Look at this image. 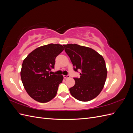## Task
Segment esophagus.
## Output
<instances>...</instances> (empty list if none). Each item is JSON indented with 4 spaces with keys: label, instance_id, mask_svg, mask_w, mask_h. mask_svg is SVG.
I'll list each match as a JSON object with an SVG mask.
<instances>
[{
    "label": "esophagus",
    "instance_id": "obj_1",
    "mask_svg": "<svg viewBox=\"0 0 133 133\" xmlns=\"http://www.w3.org/2000/svg\"><path fill=\"white\" fill-rule=\"evenodd\" d=\"M63 76H64V79H67V78H70V76L69 75H63Z\"/></svg>",
    "mask_w": 133,
    "mask_h": 133
}]
</instances>
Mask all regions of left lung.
<instances>
[{
    "instance_id": "8db88e82",
    "label": "left lung",
    "mask_w": 133,
    "mask_h": 133,
    "mask_svg": "<svg viewBox=\"0 0 133 133\" xmlns=\"http://www.w3.org/2000/svg\"><path fill=\"white\" fill-rule=\"evenodd\" d=\"M63 46L74 70L82 71L79 78H74L75 85L69 89L71 95L82 102L94 99L102 91L107 79V69L102 55L90 48L78 44Z\"/></svg>"
}]
</instances>
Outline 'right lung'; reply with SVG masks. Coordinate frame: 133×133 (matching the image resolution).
Segmentation results:
<instances>
[{
  "mask_svg": "<svg viewBox=\"0 0 133 133\" xmlns=\"http://www.w3.org/2000/svg\"><path fill=\"white\" fill-rule=\"evenodd\" d=\"M64 49L63 45L49 44L37 48L23 60L21 79L27 93L40 103H46L57 95L63 75L51 73L55 58Z\"/></svg>",
  "mask_w": 133,
  "mask_h": 133,
  "instance_id": "add662e5",
  "label": "right lung"
}]
</instances>
